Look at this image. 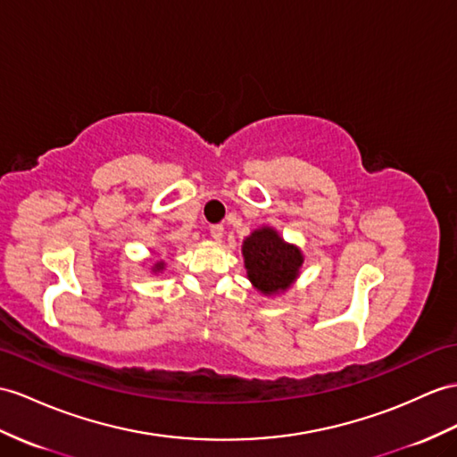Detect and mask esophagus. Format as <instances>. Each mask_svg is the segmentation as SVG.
Segmentation results:
<instances>
[{
  "instance_id": "esophagus-1",
  "label": "esophagus",
  "mask_w": 457,
  "mask_h": 457,
  "mask_svg": "<svg viewBox=\"0 0 457 457\" xmlns=\"http://www.w3.org/2000/svg\"><path fill=\"white\" fill-rule=\"evenodd\" d=\"M209 235L213 237L215 240H220V238H222V235H225V227H222V225H211V228H209Z\"/></svg>"
}]
</instances>
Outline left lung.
<instances>
[{
	"label": "left lung",
	"instance_id": "obj_1",
	"mask_svg": "<svg viewBox=\"0 0 457 457\" xmlns=\"http://www.w3.org/2000/svg\"><path fill=\"white\" fill-rule=\"evenodd\" d=\"M242 253L248 279L263 295L281 293L291 287L303 265L300 250L285 244L273 228L253 230L244 240Z\"/></svg>",
	"mask_w": 457,
	"mask_h": 457
}]
</instances>
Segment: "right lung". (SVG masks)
Returning a JSON list of instances; mask_svg holds the SVG:
<instances>
[{"label":"right lung","instance_id":"1","mask_svg":"<svg viewBox=\"0 0 457 457\" xmlns=\"http://www.w3.org/2000/svg\"><path fill=\"white\" fill-rule=\"evenodd\" d=\"M161 267H162V263H157V270H161Z\"/></svg>","mask_w":457,"mask_h":457}]
</instances>
